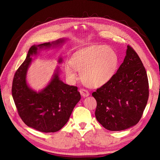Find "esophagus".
I'll return each mask as SVG.
<instances>
[{"label": "esophagus", "mask_w": 160, "mask_h": 160, "mask_svg": "<svg viewBox=\"0 0 160 160\" xmlns=\"http://www.w3.org/2000/svg\"><path fill=\"white\" fill-rule=\"evenodd\" d=\"M79 92H80V93H81V95L83 96V97H88V96H89V92L87 91V90H85V89H80V91H79Z\"/></svg>", "instance_id": "obj_1"}]
</instances>
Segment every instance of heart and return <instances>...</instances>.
<instances>
[{
	"instance_id": "b5f03b06",
	"label": "heart",
	"mask_w": 160,
	"mask_h": 160,
	"mask_svg": "<svg viewBox=\"0 0 160 160\" xmlns=\"http://www.w3.org/2000/svg\"><path fill=\"white\" fill-rule=\"evenodd\" d=\"M118 57L115 52L105 45L87 48L72 57L70 65L65 66L67 78L74 81L77 72H81L83 83L89 88H99L108 83L115 73Z\"/></svg>"
}]
</instances>
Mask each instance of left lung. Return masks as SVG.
Segmentation results:
<instances>
[{
  "mask_svg": "<svg viewBox=\"0 0 160 160\" xmlns=\"http://www.w3.org/2000/svg\"><path fill=\"white\" fill-rule=\"evenodd\" d=\"M92 96L97 101L96 119L105 129L122 131L139 122L148 103L149 83L146 69L132 47L128 46L112 79Z\"/></svg>",
  "mask_w": 160,
  "mask_h": 160,
  "instance_id": "8db88e82",
  "label": "left lung"
}]
</instances>
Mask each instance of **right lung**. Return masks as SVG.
Masks as SVG:
<instances>
[{
  "mask_svg": "<svg viewBox=\"0 0 160 160\" xmlns=\"http://www.w3.org/2000/svg\"><path fill=\"white\" fill-rule=\"evenodd\" d=\"M65 41L60 38L52 42L32 45L13 78L12 95L19 116L27 126L41 132L60 130L68 122L75 106L81 99L77 87L67 85L60 79L59 67L49 83L41 91L32 90L27 83V72L32 61L31 56L36 55L38 50L58 47ZM62 61L60 58L59 62Z\"/></svg>",
  "mask_w": 160,
  "mask_h": 160,
  "instance_id": "right-lung-1",
  "label": "right lung"
}]
</instances>
